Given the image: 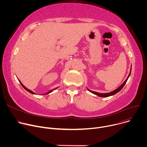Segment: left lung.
Here are the masks:
<instances>
[{
    "mask_svg": "<svg viewBox=\"0 0 147 147\" xmlns=\"http://www.w3.org/2000/svg\"><path fill=\"white\" fill-rule=\"evenodd\" d=\"M130 74H131V71H130V73H129V75L128 77L127 78L126 80H125V81L122 84H121L119 88H117V89H116L115 90H114V91H112V92H111L105 93V94H102V93H99V92H95V91H91V90H90L89 89H88V90L90 92H92V94H95V95H98V96H100V97H108V96L113 95L116 94V93H117L118 92H119V91L123 88V87H124V85L125 84V83H126V82H127V81L129 77H130Z\"/></svg>",
    "mask_w": 147,
    "mask_h": 147,
    "instance_id": "obj_1",
    "label": "left lung"
}]
</instances>
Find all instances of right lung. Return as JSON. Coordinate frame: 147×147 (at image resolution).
<instances>
[{
  "instance_id": "obj_1",
  "label": "right lung",
  "mask_w": 147,
  "mask_h": 147,
  "mask_svg": "<svg viewBox=\"0 0 147 147\" xmlns=\"http://www.w3.org/2000/svg\"><path fill=\"white\" fill-rule=\"evenodd\" d=\"M20 84H21V85H22V86H23V88H24V89H25V90H27V91H28V92H30V93H31V94H35V93H34V92H32V91H31V90H29V89H28V88H26V87H25V86H24V85H23V84H22V82H20ZM56 88H55V89H56ZM52 91H52V90H51V91H49V92H47V93H46V94H49V93H50V92H52Z\"/></svg>"
}]
</instances>
